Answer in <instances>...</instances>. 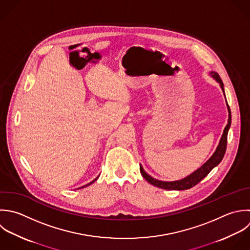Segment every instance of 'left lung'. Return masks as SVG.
Wrapping results in <instances>:
<instances>
[{
  "label": "left lung",
  "instance_id": "1",
  "mask_svg": "<svg viewBox=\"0 0 250 250\" xmlns=\"http://www.w3.org/2000/svg\"><path fill=\"white\" fill-rule=\"evenodd\" d=\"M211 75L212 77L221 84V87L224 91V85H223V82L220 78V76L217 74V73H213L211 72ZM225 94V93H224ZM227 106H228V112H229V119H228V125H226L225 129H224V132L222 134V137H221V140H220V143L215 151V153L212 155V157L201 167L199 168L198 170H196L194 173H192L191 175H189L188 177L182 179V180H178V181H173V182H164V181H160V180H157L153 177H151L150 175H148L142 167H140V172L142 174V176L144 177V179L149 182L150 184L158 187V188H161V189H166V190H188L194 186H196L199 182H201L216 166H218L220 164V162L222 161L224 155H225V152H226V149H227V136H228V131H229V128L231 126V122H232V118H231V110H230V107L227 103Z\"/></svg>",
  "mask_w": 250,
  "mask_h": 250
}]
</instances>
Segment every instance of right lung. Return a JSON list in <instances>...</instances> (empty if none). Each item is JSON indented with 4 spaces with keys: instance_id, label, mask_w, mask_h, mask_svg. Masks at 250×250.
Segmentation results:
<instances>
[{
    "instance_id": "add662e5",
    "label": "right lung",
    "mask_w": 250,
    "mask_h": 250,
    "mask_svg": "<svg viewBox=\"0 0 250 250\" xmlns=\"http://www.w3.org/2000/svg\"><path fill=\"white\" fill-rule=\"evenodd\" d=\"M95 180H96V179H94V180H93V181H92V182H90V183H89V184H87V185H85V186H83V187H86V186H88V185H90V184H92V183H93V182H94V181H95Z\"/></svg>"
}]
</instances>
